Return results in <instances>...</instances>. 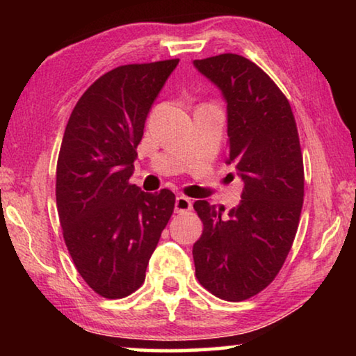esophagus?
Segmentation results:
<instances>
[{"label": "esophagus", "mask_w": 356, "mask_h": 356, "mask_svg": "<svg viewBox=\"0 0 356 356\" xmlns=\"http://www.w3.org/2000/svg\"><path fill=\"white\" fill-rule=\"evenodd\" d=\"M193 204L186 196H177L176 197V212L177 213H182V212H188L191 210Z\"/></svg>", "instance_id": "esophagus-1"}]
</instances>
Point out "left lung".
<instances>
[{"label":"left lung","instance_id":"left-lung-1","mask_svg":"<svg viewBox=\"0 0 356 356\" xmlns=\"http://www.w3.org/2000/svg\"><path fill=\"white\" fill-rule=\"evenodd\" d=\"M195 65L227 102V163L245 184L227 216L225 207L193 204L204 225L193 245L196 278L215 297L243 301L276 278L297 234L305 196L297 122L286 95L250 59L222 53Z\"/></svg>","mask_w":356,"mask_h":356}]
</instances>
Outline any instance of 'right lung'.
I'll use <instances>...</instances> for the list:
<instances>
[{
    "mask_svg": "<svg viewBox=\"0 0 356 356\" xmlns=\"http://www.w3.org/2000/svg\"><path fill=\"white\" fill-rule=\"evenodd\" d=\"M179 59L127 64L97 78L76 102L56 166V206L69 254L100 297L140 289L174 212L170 190L130 184L154 100Z\"/></svg>",
    "mask_w": 356,
    "mask_h": 356,
    "instance_id": "add662e5",
    "label": "right lung"
}]
</instances>
